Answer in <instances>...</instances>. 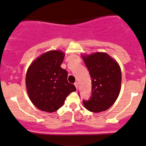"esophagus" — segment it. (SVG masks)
Returning <instances> with one entry per match:
<instances>
[{"label":"esophagus","instance_id":"obj_1","mask_svg":"<svg viewBox=\"0 0 146 146\" xmlns=\"http://www.w3.org/2000/svg\"><path fill=\"white\" fill-rule=\"evenodd\" d=\"M74 85H75V86H76V89H77V90H78V87H79V83H78V82H75V84H74Z\"/></svg>","mask_w":146,"mask_h":146}]
</instances>
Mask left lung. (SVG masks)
I'll list each match as a JSON object with an SVG mask.
<instances>
[{"label": "left lung", "instance_id": "obj_1", "mask_svg": "<svg viewBox=\"0 0 146 146\" xmlns=\"http://www.w3.org/2000/svg\"><path fill=\"white\" fill-rule=\"evenodd\" d=\"M90 72L92 83V94L84 106L94 113L108 110L117 100L121 90L122 73L119 64L106 52L82 54Z\"/></svg>", "mask_w": 146, "mask_h": 146}]
</instances>
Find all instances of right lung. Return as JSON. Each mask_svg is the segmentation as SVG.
<instances>
[{"mask_svg":"<svg viewBox=\"0 0 146 146\" xmlns=\"http://www.w3.org/2000/svg\"><path fill=\"white\" fill-rule=\"evenodd\" d=\"M64 56L61 50L47 51L32 61L27 69V94L33 105L42 111H56L69 94L76 91L75 85L68 82L67 71L61 67Z\"/></svg>","mask_w":146,"mask_h":146,"instance_id":"obj_1","label":"right lung"}]
</instances>
